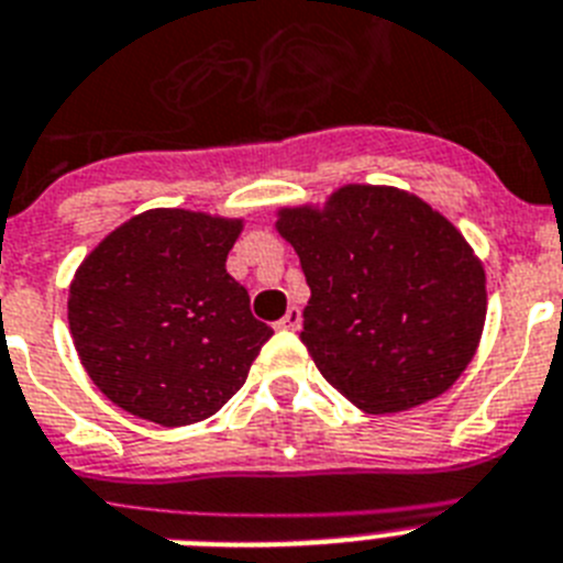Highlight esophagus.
Returning a JSON list of instances; mask_svg holds the SVG:
<instances>
[{
	"mask_svg": "<svg viewBox=\"0 0 563 563\" xmlns=\"http://www.w3.org/2000/svg\"><path fill=\"white\" fill-rule=\"evenodd\" d=\"M300 323H303V314H300V309H297V306H291V309L283 314L280 323H277V329H286V332H297V329H300Z\"/></svg>",
	"mask_w": 563,
	"mask_h": 563,
	"instance_id": "esophagus-1",
	"label": "esophagus"
}]
</instances>
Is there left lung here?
<instances>
[{
    "mask_svg": "<svg viewBox=\"0 0 563 563\" xmlns=\"http://www.w3.org/2000/svg\"><path fill=\"white\" fill-rule=\"evenodd\" d=\"M277 231L311 289L300 340L357 409H412L470 366L486 318L484 266L420 197L343 186L323 211L283 209Z\"/></svg>",
    "mask_w": 563,
    "mask_h": 563,
    "instance_id": "1",
    "label": "left lung"
}]
</instances>
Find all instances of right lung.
<instances>
[{
	"label": "right lung",
	"instance_id": "obj_1",
	"mask_svg": "<svg viewBox=\"0 0 563 563\" xmlns=\"http://www.w3.org/2000/svg\"><path fill=\"white\" fill-rule=\"evenodd\" d=\"M243 220L151 209L82 260L68 323L108 400L159 427L206 420L245 384L272 338L225 272Z\"/></svg>",
	"mask_w": 563,
	"mask_h": 563
}]
</instances>
